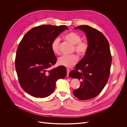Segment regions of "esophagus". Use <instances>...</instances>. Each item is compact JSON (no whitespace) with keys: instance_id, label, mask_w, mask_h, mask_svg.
<instances>
[{"instance_id":"34e87169","label":"esophagus","mask_w":127,"mask_h":127,"mask_svg":"<svg viewBox=\"0 0 127 127\" xmlns=\"http://www.w3.org/2000/svg\"><path fill=\"white\" fill-rule=\"evenodd\" d=\"M66 70H67V76H68L69 72H70V69L69 68H67V69H66Z\"/></svg>"}]
</instances>
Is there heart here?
Masks as SVG:
<instances>
[{"label": "heart", "instance_id": "heart-1", "mask_svg": "<svg viewBox=\"0 0 127 127\" xmlns=\"http://www.w3.org/2000/svg\"><path fill=\"white\" fill-rule=\"evenodd\" d=\"M64 38L67 41L74 44V50L80 56H84L89 50V44L84 41H81V37L77 33L74 32H70L66 34ZM60 39L56 37L53 40L51 44V48L52 52L56 55H59ZM78 58L75 54L69 56L64 55L60 57L58 60L59 65L65 66L66 67H71L75 65L78 62Z\"/></svg>", "mask_w": 127, "mask_h": 127}]
</instances>
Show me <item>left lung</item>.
Returning <instances> with one entry per match:
<instances>
[{"label": "left lung", "mask_w": 127, "mask_h": 127, "mask_svg": "<svg viewBox=\"0 0 127 127\" xmlns=\"http://www.w3.org/2000/svg\"><path fill=\"white\" fill-rule=\"evenodd\" d=\"M75 29L86 33L89 50L69 76L81 80L80 86L73 94L79 100H85L98 96L107 83L112 56L108 40L100 31L87 25L79 26Z\"/></svg>", "instance_id": "8db88e82"}]
</instances>
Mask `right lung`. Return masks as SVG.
<instances>
[{
    "label": "right lung",
    "instance_id": "1",
    "mask_svg": "<svg viewBox=\"0 0 127 127\" xmlns=\"http://www.w3.org/2000/svg\"><path fill=\"white\" fill-rule=\"evenodd\" d=\"M66 29L68 28L65 25L39 26L29 30L20 42L15 69L20 85L29 95L47 97L54 91L57 80L66 77L64 66L50 68L57 61L51 48V43Z\"/></svg>",
    "mask_w": 127,
    "mask_h": 127
}]
</instances>
